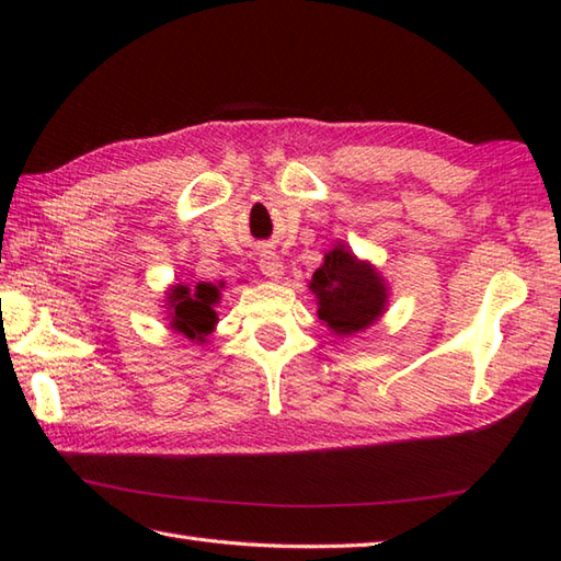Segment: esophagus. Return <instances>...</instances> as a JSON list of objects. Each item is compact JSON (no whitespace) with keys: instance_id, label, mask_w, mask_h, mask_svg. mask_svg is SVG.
I'll use <instances>...</instances> for the list:
<instances>
[{"instance_id":"esophagus-1","label":"esophagus","mask_w":561,"mask_h":561,"mask_svg":"<svg viewBox=\"0 0 561 561\" xmlns=\"http://www.w3.org/2000/svg\"><path fill=\"white\" fill-rule=\"evenodd\" d=\"M260 270H262V274H265L267 279H282L284 262L279 260L277 253H272V250H265V253L260 255Z\"/></svg>"}]
</instances>
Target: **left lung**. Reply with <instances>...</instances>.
Listing matches in <instances>:
<instances>
[{
	"label": "left lung",
	"mask_w": 561,
	"mask_h": 561,
	"mask_svg": "<svg viewBox=\"0 0 561 561\" xmlns=\"http://www.w3.org/2000/svg\"><path fill=\"white\" fill-rule=\"evenodd\" d=\"M308 289L318 299V318L342 337L371 328L388 306L386 279L344 243L325 255Z\"/></svg>",
	"instance_id": "obj_1"
}]
</instances>
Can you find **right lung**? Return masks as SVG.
<instances>
[{
	"label": "right lung",
	"instance_id": "add662e5",
	"mask_svg": "<svg viewBox=\"0 0 561 561\" xmlns=\"http://www.w3.org/2000/svg\"><path fill=\"white\" fill-rule=\"evenodd\" d=\"M224 284H209L199 282L195 289L185 287V284H173L165 294V306H169L171 328L175 332H183L187 340L205 342V337L217 325V311L214 306L221 299Z\"/></svg>",
	"mask_w": 561,
	"mask_h": 561
}]
</instances>
